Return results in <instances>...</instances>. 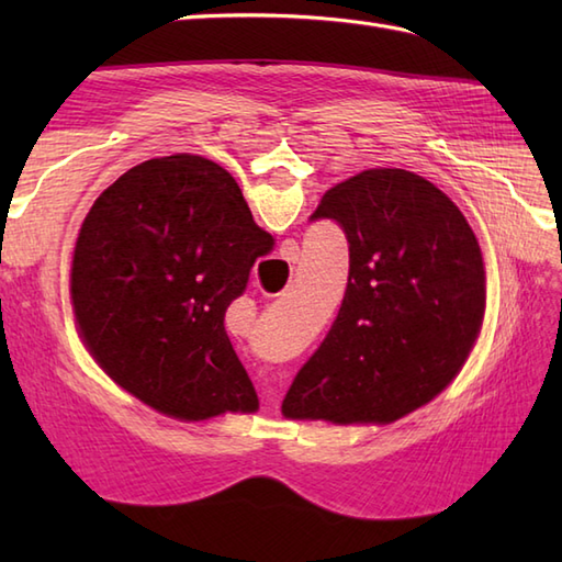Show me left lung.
Instances as JSON below:
<instances>
[{"label":"left lung","instance_id":"1","mask_svg":"<svg viewBox=\"0 0 562 562\" xmlns=\"http://www.w3.org/2000/svg\"><path fill=\"white\" fill-rule=\"evenodd\" d=\"M312 220L338 222L348 236V290L282 415L333 425L398 420L451 384L479 338V238L435 183L403 169H369L333 186Z\"/></svg>","mask_w":562,"mask_h":562}]
</instances>
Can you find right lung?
Instances as JSON below:
<instances>
[{
  "mask_svg": "<svg viewBox=\"0 0 562 562\" xmlns=\"http://www.w3.org/2000/svg\"><path fill=\"white\" fill-rule=\"evenodd\" d=\"M272 244L220 164L173 154L133 166L77 236L69 294L83 345L117 386L176 420L256 413L224 314Z\"/></svg>",
  "mask_w": 562,
  "mask_h": 562,
  "instance_id": "right-lung-1",
  "label": "right lung"
}]
</instances>
